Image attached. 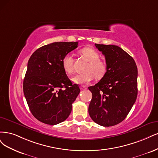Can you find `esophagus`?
<instances>
[{"label": "esophagus", "mask_w": 158, "mask_h": 158, "mask_svg": "<svg viewBox=\"0 0 158 158\" xmlns=\"http://www.w3.org/2000/svg\"><path fill=\"white\" fill-rule=\"evenodd\" d=\"M80 89H81V90H85L86 89V86L83 85V86H80Z\"/></svg>", "instance_id": "1"}]
</instances>
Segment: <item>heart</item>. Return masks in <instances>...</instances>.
Instances as JSON below:
<instances>
[{
	"label": "heart",
	"instance_id": "heart-1",
	"mask_svg": "<svg viewBox=\"0 0 158 158\" xmlns=\"http://www.w3.org/2000/svg\"><path fill=\"white\" fill-rule=\"evenodd\" d=\"M81 53L89 61V64L86 68V73L75 75L72 78L73 83L78 85H85L92 81L94 77L102 78L106 73L107 66L103 61L100 60V54L97 50L91 47H85L81 49ZM73 58L72 54H65L62 60V65L67 74H72L74 72Z\"/></svg>",
	"mask_w": 158,
	"mask_h": 158
}]
</instances>
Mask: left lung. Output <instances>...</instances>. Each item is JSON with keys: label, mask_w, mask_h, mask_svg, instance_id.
I'll use <instances>...</instances> for the list:
<instances>
[{"label": "left lung", "mask_w": 158, "mask_h": 158, "mask_svg": "<svg viewBox=\"0 0 158 158\" xmlns=\"http://www.w3.org/2000/svg\"><path fill=\"white\" fill-rule=\"evenodd\" d=\"M95 46L105 56L107 70L89 87L93 94L89 114L101 126H114L125 119L136 100L138 70L134 59L118 46Z\"/></svg>", "instance_id": "1"}]
</instances>
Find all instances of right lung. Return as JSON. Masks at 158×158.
I'll use <instances>...</instances> for the list:
<instances>
[{
	"label": "right lung",
	"instance_id": "add662e5",
	"mask_svg": "<svg viewBox=\"0 0 158 158\" xmlns=\"http://www.w3.org/2000/svg\"><path fill=\"white\" fill-rule=\"evenodd\" d=\"M78 42H56L44 45L33 53L23 80V93L31 114L42 123L54 125L67 119L80 93L62 65L65 54Z\"/></svg>",
	"mask_w": 158,
	"mask_h": 158
}]
</instances>
